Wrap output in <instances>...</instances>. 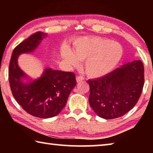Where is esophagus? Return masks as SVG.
<instances>
[{
  "label": "esophagus",
  "mask_w": 153,
  "mask_h": 153,
  "mask_svg": "<svg viewBox=\"0 0 153 153\" xmlns=\"http://www.w3.org/2000/svg\"><path fill=\"white\" fill-rule=\"evenodd\" d=\"M84 79V77H83L82 76H79L76 77V80H77V82H81Z\"/></svg>",
  "instance_id": "34e87169"
}]
</instances>
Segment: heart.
<instances>
[{
  "mask_svg": "<svg viewBox=\"0 0 153 153\" xmlns=\"http://www.w3.org/2000/svg\"><path fill=\"white\" fill-rule=\"evenodd\" d=\"M123 49L120 43L98 36L83 37L74 42V52L68 47L63 56L69 63L77 65L79 60H85V71L90 77L107 74L120 63Z\"/></svg>",
  "mask_w": 153,
  "mask_h": 153,
  "instance_id": "heart-1",
  "label": "heart"
}]
</instances>
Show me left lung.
<instances>
[{"label":"left lung","mask_w":153,"mask_h":153,"mask_svg":"<svg viewBox=\"0 0 153 153\" xmlns=\"http://www.w3.org/2000/svg\"><path fill=\"white\" fill-rule=\"evenodd\" d=\"M89 103L100 117H120L138 102L144 83V69L140 60L123 65L100 78L88 81Z\"/></svg>","instance_id":"8db88e82"}]
</instances>
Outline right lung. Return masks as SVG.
Returning <instances> with one entry per match:
<instances>
[{
    "label": "right lung",
    "instance_id": "1",
    "mask_svg": "<svg viewBox=\"0 0 153 153\" xmlns=\"http://www.w3.org/2000/svg\"><path fill=\"white\" fill-rule=\"evenodd\" d=\"M45 33L37 32L19 44L13 51L9 67V81L13 96L23 109L34 117H55L65 107L69 95L77 84L73 72L46 69L39 79L24 83L27 78L17 65L20 54L35 50Z\"/></svg>",
    "mask_w": 153,
    "mask_h": 153
}]
</instances>
